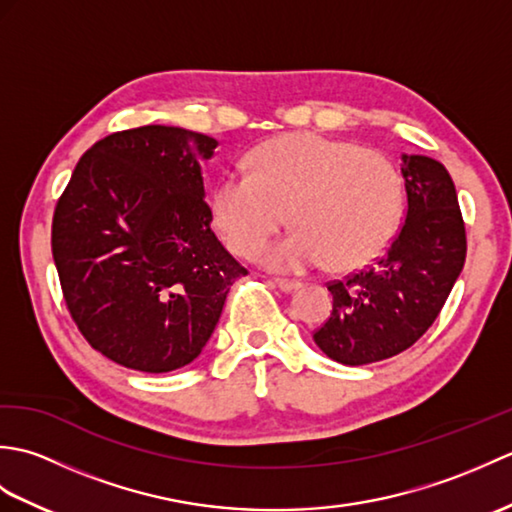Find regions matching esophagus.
Instances as JSON below:
<instances>
[{"label": "esophagus", "instance_id": "esophagus-1", "mask_svg": "<svg viewBox=\"0 0 512 512\" xmlns=\"http://www.w3.org/2000/svg\"><path fill=\"white\" fill-rule=\"evenodd\" d=\"M275 286L281 292H295L301 284H299V281H290V279H275Z\"/></svg>", "mask_w": 512, "mask_h": 512}]
</instances>
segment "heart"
Instances as JSON below:
<instances>
[{
	"mask_svg": "<svg viewBox=\"0 0 512 512\" xmlns=\"http://www.w3.org/2000/svg\"><path fill=\"white\" fill-rule=\"evenodd\" d=\"M253 171H226L211 193L213 220L237 255L285 223L298 228L255 250V259L279 273H303L330 262L356 270L394 239L402 215V180L387 156L347 140L286 134L259 145Z\"/></svg>",
	"mask_w": 512,
	"mask_h": 512,
	"instance_id": "1",
	"label": "heart"
}]
</instances>
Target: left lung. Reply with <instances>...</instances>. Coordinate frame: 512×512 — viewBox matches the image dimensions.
Listing matches in <instances>:
<instances>
[{
	"label": "left lung",
	"mask_w": 512,
	"mask_h": 512,
	"mask_svg": "<svg viewBox=\"0 0 512 512\" xmlns=\"http://www.w3.org/2000/svg\"><path fill=\"white\" fill-rule=\"evenodd\" d=\"M407 215L383 257L332 281V314L314 343L332 361L369 365L405 352L436 321L466 259L455 184L442 162L402 154Z\"/></svg>",
	"instance_id": "obj_1"
}]
</instances>
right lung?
<instances>
[{
	"mask_svg": "<svg viewBox=\"0 0 512 512\" xmlns=\"http://www.w3.org/2000/svg\"><path fill=\"white\" fill-rule=\"evenodd\" d=\"M217 140L145 125L81 156L54 209L52 257L65 306L96 352L173 372L211 339L246 268L211 231L200 162Z\"/></svg>",
	"mask_w": 512,
	"mask_h": 512,
	"instance_id": "obj_1",
	"label": "right lung"
}]
</instances>
